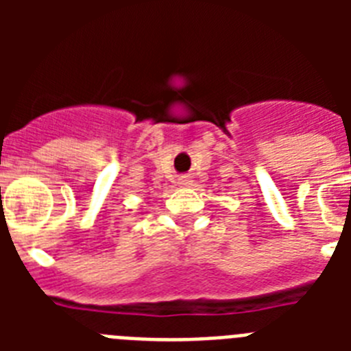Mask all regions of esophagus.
Listing matches in <instances>:
<instances>
[{
	"mask_svg": "<svg viewBox=\"0 0 351 351\" xmlns=\"http://www.w3.org/2000/svg\"><path fill=\"white\" fill-rule=\"evenodd\" d=\"M179 184H182V186L191 184V179L190 178H181V179H179Z\"/></svg>",
	"mask_w": 351,
	"mask_h": 351,
	"instance_id": "esophagus-1",
	"label": "esophagus"
}]
</instances>
